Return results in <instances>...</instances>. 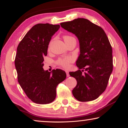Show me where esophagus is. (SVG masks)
<instances>
[{"label": "esophagus", "mask_w": 128, "mask_h": 128, "mask_svg": "<svg viewBox=\"0 0 128 128\" xmlns=\"http://www.w3.org/2000/svg\"><path fill=\"white\" fill-rule=\"evenodd\" d=\"M66 76H68H68H69V71L68 70H66Z\"/></svg>", "instance_id": "obj_1"}]
</instances>
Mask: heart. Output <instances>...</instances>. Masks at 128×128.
<instances>
[{"instance_id": "b5f03b06", "label": "heart", "mask_w": 128, "mask_h": 128, "mask_svg": "<svg viewBox=\"0 0 128 128\" xmlns=\"http://www.w3.org/2000/svg\"><path fill=\"white\" fill-rule=\"evenodd\" d=\"M70 38H72V37L69 36H65L64 37V41ZM73 61V58L72 57L69 56L64 58H62V59H59L57 61V64L60 66L64 67L65 68H68L69 66H70V64Z\"/></svg>"}]
</instances>
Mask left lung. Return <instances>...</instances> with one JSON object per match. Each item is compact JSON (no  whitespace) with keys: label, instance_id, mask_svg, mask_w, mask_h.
Returning a JSON list of instances; mask_svg holds the SVG:
<instances>
[{"label":"left lung","instance_id":"left-lung-1","mask_svg":"<svg viewBox=\"0 0 128 128\" xmlns=\"http://www.w3.org/2000/svg\"><path fill=\"white\" fill-rule=\"evenodd\" d=\"M60 25L75 34L80 43V54L76 62L79 69L69 72L77 82L72 94L81 102L96 100L106 90L112 72V51L108 36L101 27L85 18ZM84 70L86 72L83 74Z\"/></svg>","mask_w":128,"mask_h":128}]
</instances>
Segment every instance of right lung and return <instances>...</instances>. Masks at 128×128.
Listing matches in <instances>:
<instances>
[{
    "instance_id": "right-lung-1",
    "label": "right lung",
    "mask_w": 128,
    "mask_h": 128,
    "mask_svg": "<svg viewBox=\"0 0 128 128\" xmlns=\"http://www.w3.org/2000/svg\"><path fill=\"white\" fill-rule=\"evenodd\" d=\"M59 24H38L34 26L20 42L17 48L15 66L18 81L27 96L38 104L54 101L57 86L65 80L66 73L61 69L44 70V57L52 37Z\"/></svg>"
}]
</instances>
